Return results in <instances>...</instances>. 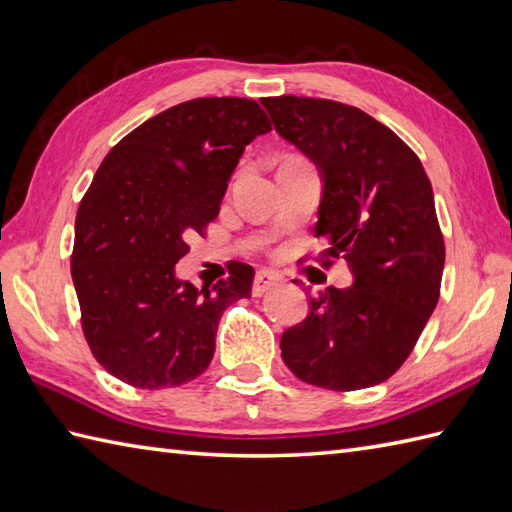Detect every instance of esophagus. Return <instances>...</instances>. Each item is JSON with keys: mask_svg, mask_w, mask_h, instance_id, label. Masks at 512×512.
Listing matches in <instances>:
<instances>
[{"mask_svg": "<svg viewBox=\"0 0 512 512\" xmlns=\"http://www.w3.org/2000/svg\"><path fill=\"white\" fill-rule=\"evenodd\" d=\"M279 281H281V277L275 273V270H266V268L257 270L255 281H253V295L262 297L264 292H268L270 288L279 286Z\"/></svg>", "mask_w": 512, "mask_h": 512, "instance_id": "obj_1", "label": "esophagus"}]
</instances>
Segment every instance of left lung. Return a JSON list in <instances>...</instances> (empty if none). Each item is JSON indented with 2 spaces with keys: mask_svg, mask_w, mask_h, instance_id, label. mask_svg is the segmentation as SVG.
<instances>
[{
  "mask_svg": "<svg viewBox=\"0 0 512 512\" xmlns=\"http://www.w3.org/2000/svg\"><path fill=\"white\" fill-rule=\"evenodd\" d=\"M279 136L323 178L314 237L330 239L354 275L325 288L281 336V358L303 383L354 391L407 361L440 299L444 237L431 182L407 143L358 107L308 96L262 101Z\"/></svg>",
  "mask_w": 512,
  "mask_h": 512,
  "instance_id": "8db88e82",
  "label": "left lung"
}]
</instances>
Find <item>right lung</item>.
Wrapping results in <instances>:
<instances>
[{
	"instance_id": "right-lung-1",
	"label": "right lung",
	"mask_w": 512,
	"mask_h": 512,
	"mask_svg": "<svg viewBox=\"0 0 512 512\" xmlns=\"http://www.w3.org/2000/svg\"><path fill=\"white\" fill-rule=\"evenodd\" d=\"M270 129L253 99H193L149 118L101 162L76 211L70 264L85 341L123 383L165 389L198 378L222 312L250 297L248 264L202 290L173 268L220 213L244 147Z\"/></svg>"
}]
</instances>
